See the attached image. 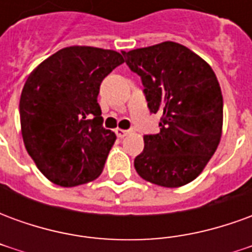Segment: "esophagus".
<instances>
[{"mask_svg":"<svg viewBox=\"0 0 252 252\" xmlns=\"http://www.w3.org/2000/svg\"><path fill=\"white\" fill-rule=\"evenodd\" d=\"M131 131L129 129H116V135L119 137H126V135H129Z\"/></svg>","mask_w":252,"mask_h":252,"instance_id":"34e87169","label":"esophagus"}]
</instances>
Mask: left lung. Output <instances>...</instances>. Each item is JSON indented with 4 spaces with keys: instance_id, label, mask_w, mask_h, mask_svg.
<instances>
[{
    "instance_id": "8db88e82",
    "label": "left lung",
    "mask_w": 252,
    "mask_h": 252,
    "mask_svg": "<svg viewBox=\"0 0 252 252\" xmlns=\"http://www.w3.org/2000/svg\"><path fill=\"white\" fill-rule=\"evenodd\" d=\"M143 83L151 113L162 116L160 131L144 135L135 158L143 180L164 188L186 185L198 177L220 143L222 95L211 66L174 41L123 52Z\"/></svg>"
}]
</instances>
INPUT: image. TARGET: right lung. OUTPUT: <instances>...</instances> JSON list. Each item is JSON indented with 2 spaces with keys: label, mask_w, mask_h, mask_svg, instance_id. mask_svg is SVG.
Returning <instances> with one entry per match:
<instances>
[{
  "label": "right lung",
  "mask_w": 252,
  "mask_h": 252,
  "mask_svg": "<svg viewBox=\"0 0 252 252\" xmlns=\"http://www.w3.org/2000/svg\"><path fill=\"white\" fill-rule=\"evenodd\" d=\"M121 54L72 46L47 58L27 79L20 98L27 151L48 180L64 188L95 180L104 169L115 132L102 126L99 86Z\"/></svg>",
  "instance_id": "right-lung-1"
}]
</instances>
